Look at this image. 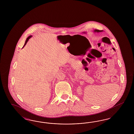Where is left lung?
<instances>
[{
  "label": "left lung",
  "instance_id": "obj_1",
  "mask_svg": "<svg viewBox=\"0 0 134 134\" xmlns=\"http://www.w3.org/2000/svg\"><path fill=\"white\" fill-rule=\"evenodd\" d=\"M102 31V30H98V29H95L94 30V32H101Z\"/></svg>",
  "mask_w": 134,
  "mask_h": 134
}]
</instances>
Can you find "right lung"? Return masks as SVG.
Returning <instances> with one entry per match:
<instances>
[{"label":"right lung","mask_w":134,"mask_h":134,"mask_svg":"<svg viewBox=\"0 0 134 134\" xmlns=\"http://www.w3.org/2000/svg\"><path fill=\"white\" fill-rule=\"evenodd\" d=\"M32 37V36L31 35H30V36H29L27 38V39H26V41H25V44H24V47H23V48L24 47V46H25V45H26V43H27V42H28V41L29 40V39L31 38Z\"/></svg>","instance_id":"right-lung-1"}]
</instances>
